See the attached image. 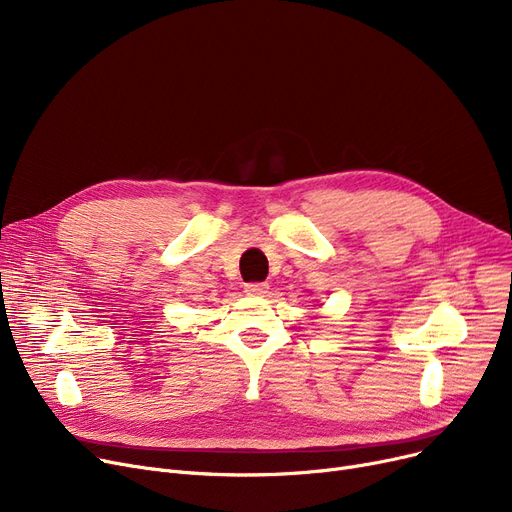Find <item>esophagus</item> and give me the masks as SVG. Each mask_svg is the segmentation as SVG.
Wrapping results in <instances>:
<instances>
[{
	"label": "esophagus",
	"mask_w": 512,
	"mask_h": 512,
	"mask_svg": "<svg viewBox=\"0 0 512 512\" xmlns=\"http://www.w3.org/2000/svg\"><path fill=\"white\" fill-rule=\"evenodd\" d=\"M267 290H270V286H267L265 282H253V284L245 286V292L249 294V297H265Z\"/></svg>",
	"instance_id": "esophagus-1"
}]
</instances>
